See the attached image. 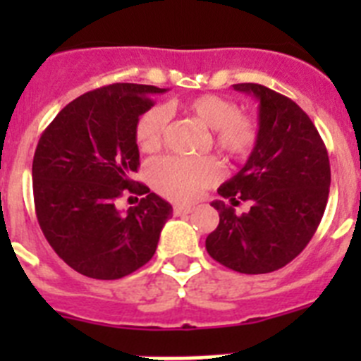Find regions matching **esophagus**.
<instances>
[{"instance_id":"esophagus-1","label":"esophagus","mask_w":361,"mask_h":361,"mask_svg":"<svg viewBox=\"0 0 361 361\" xmlns=\"http://www.w3.org/2000/svg\"><path fill=\"white\" fill-rule=\"evenodd\" d=\"M191 213V206H173V215L180 216V215H188Z\"/></svg>"}]
</instances>
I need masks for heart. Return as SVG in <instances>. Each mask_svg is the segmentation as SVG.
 <instances>
[{
  "instance_id": "obj_1",
  "label": "heart",
  "mask_w": 361,
  "mask_h": 361,
  "mask_svg": "<svg viewBox=\"0 0 361 361\" xmlns=\"http://www.w3.org/2000/svg\"><path fill=\"white\" fill-rule=\"evenodd\" d=\"M178 108L188 116L195 117L209 128L212 145L231 161L250 157L258 142V121L251 114L238 111L235 101L222 95L204 94L178 104H170L168 110ZM168 114L155 106L142 114L135 126V141L142 152H155L164 139ZM222 168L215 157H162L149 166V177L155 190L175 202L195 200L206 188L219 183Z\"/></svg>"
}]
</instances>
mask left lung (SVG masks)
I'll return each mask as SVG.
<instances>
[{
    "mask_svg": "<svg viewBox=\"0 0 361 361\" xmlns=\"http://www.w3.org/2000/svg\"><path fill=\"white\" fill-rule=\"evenodd\" d=\"M258 99V142L245 166L219 188V226L209 257L244 275L271 273L304 251L324 216L331 186L327 148L295 101L257 82L233 85ZM252 204L237 216L233 205Z\"/></svg>",
    "mask_w": 361,
    "mask_h": 361,
    "instance_id": "8db88e82",
    "label": "left lung"
}]
</instances>
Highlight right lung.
I'll return each mask as SVG.
<instances>
[{"mask_svg": "<svg viewBox=\"0 0 361 361\" xmlns=\"http://www.w3.org/2000/svg\"><path fill=\"white\" fill-rule=\"evenodd\" d=\"M164 88L116 82L66 104L39 137L32 162L36 216L44 238L72 269L117 280L149 262L171 206L133 180L135 126ZM145 195L126 216L115 200Z\"/></svg>", "mask_w": 361, "mask_h": 361, "instance_id": "right-lung-1", "label": "right lung"}]
</instances>
